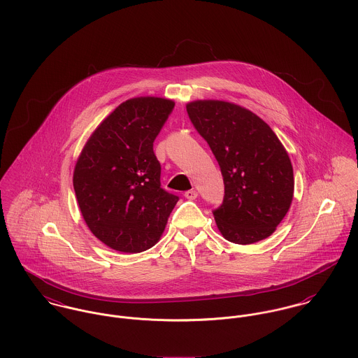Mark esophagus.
<instances>
[{
	"label": "esophagus",
	"mask_w": 358,
	"mask_h": 358,
	"mask_svg": "<svg viewBox=\"0 0 358 358\" xmlns=\"http://www.w3.org/2000/svg\"><path fill=\"white\" fill-rule=\"evenodd\" d=\"M184 196L187 199H189V200H194V199L198 198V192H196L195 189H189V191L185 192Z\"/></svg>",
	"instance_id": "obj_1"
}]
</instances>
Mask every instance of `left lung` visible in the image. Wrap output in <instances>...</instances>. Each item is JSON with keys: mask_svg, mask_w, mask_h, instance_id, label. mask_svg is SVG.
Returning <instances> with one entry per match:
<instances>
[{"mask_svg": "<svg viewBox=\"0 0 358 358\" xmlns=\"http://www.w3.org/2000/svg\"><path fill=\"white\" fill-rule=\"evenodd\" d=\"M187 111L224 177V201L213 211L218 231L236 244L269 238L294 198L292 164L278 136L235 103L196 100Z\"/></svg>", "mask_w": 358, "mask_h": 358, "instance_id": "8db88e82", "label": "left lung"}]
</instances>
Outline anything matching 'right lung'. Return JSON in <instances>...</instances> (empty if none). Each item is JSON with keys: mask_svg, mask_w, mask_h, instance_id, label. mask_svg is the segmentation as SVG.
<instances>
[{"mask_svg": "<svg viewBox=\"0 0 358 358\" xmlns=\"http://www.w3.org/2000/svg\"><path fill=\"white\" fill-rule=\"evenodd\" d=\"M174 108L169 99L145 96L120 104L87 138L73 184L90 232L120 252L154 247L178 196L160 188L154 141Z\"/></svg>", "mask_w": 358, "mask_h": 358, "instance_id": "right-lung-1", "label": "right lung"}]
</instances>
